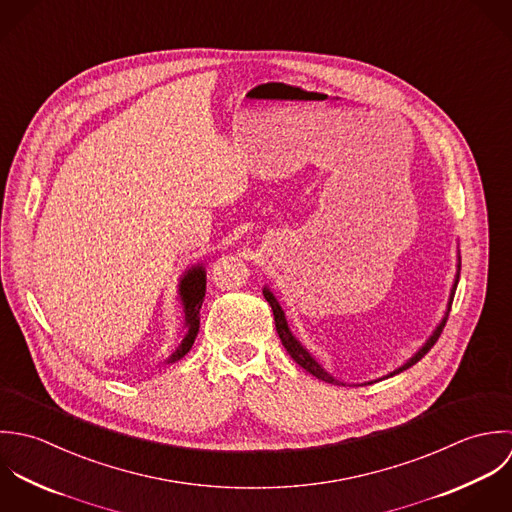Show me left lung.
Returning a JSON list of instances; mask_svg holds the SVG:
<instances>
[{"label":"left lung","instance_id":"1","mask_svg":"<svg viewBox=\"0 0 512 512\" xmlns=\"http://www.w3.org/2000/svg\"><path fill=\"white\" fill-rule=\"evenodd\" d=\"M459 273H461V255H459V251H457V273H455V281H453V287H451V293H449V301H447V308H445V314H443L441 322L435 326V330L429 334V338L419 346V350H417L411 358H408L400 368H396L394 372H390V374H386V376H382V378H378V380H386V378H392V376H396V374L408 370V368H411L413 364H417V362L431 350V346L437 342V338H439V334H441V330H443V326H445V322H447V316H449V310H451V303H453V297H455V289H457V283H459ZM263 297L267 299V303L273 308L275 326H277V332H279V338H281L283 346L287 348V352L291 354V358H293L301 368H305L308 374H312L314 378H318V380H322V382L334 384V386H366V384L378 382V380H374V382H364V384H346V382L334 378V376L312 356V352H308L307 346L293 334V330H291V326H289V322H287L285 310L279 305L277 297L273 295V291H271L267 285L263 287Z\"/></svg>","mask_w":512,"mask_h":512}]
</instances>
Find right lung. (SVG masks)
I'll list each match as a JSON object with an SVG mask.
<instances>
[{"label":"right lung","mask_w":512,"mask_h":512,"mask_svg":"<svg viewBox=\"0 0 512 512\" xmlns=\"http://www.w3.org/2000/svg\"><path fill=\"white\" fill-rule=\"evenodd\" d=\"M205 297V267L204 263L192 265L180 277L178 285V299L184 308V338L178 348L164 360V364H174L182 360L194 346V340L200 332V308Z\"/></svg>","instance_id":"1"}]
</instances>
